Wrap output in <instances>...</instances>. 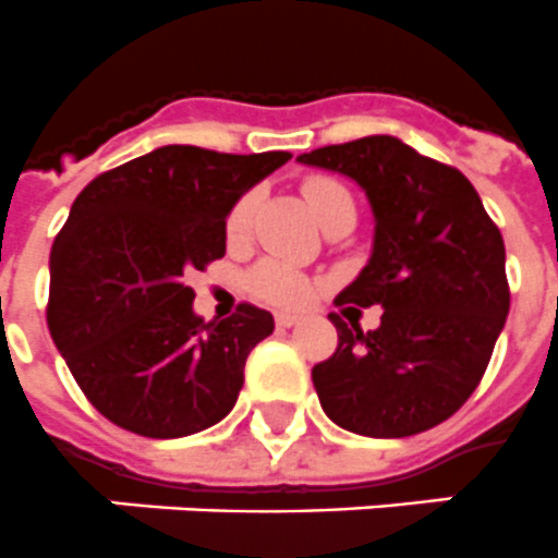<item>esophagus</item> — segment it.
<instances>
[{"label":"esophagus","instance_id":"obj_1","mask_svg":"<svg viewBox=\"0 0 558 558\" xmlns=\"http://www.w3.org/2000/svg\"><path fill=\"white\" fill-rule=\"evenodd\" d=\"M302 316L300 314H291V311H276V325L279 328H293V325H300Z\"/></svg>","mask_w":558,"mask_h":558}]
</instances>
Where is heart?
I'll list each match as a JSON object with an SVG mask.
<instances>
[{
    "label": "heart",
    "instance_id": "heart-1",
    "mask_svg": "<svg viewBox=\"0 0 558 558\" xmlns=\"http://www.w3.org/2000/svg\"><path fill=\"white\" fill-rule=\"evenodd\" d=\"M305 198L314 209V216L323 221L328 213H331L337 204L351 202V195L345 193V186H340L331 178H311L305 181ZM253 216V195L242 198L230 209L227 216V233L242 235L251 225ZM251 288L267 302H276V305H302V302L311 296L314 284L302 270H296L293 265H284V262H262V265L253 270Z\"/></svg>",
    "mask_w": 558,
    "mask_h": 558
}]
</instances>
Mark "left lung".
<instances>
[{
  "label": "left lung",
  "mask_w": 558,
  "mask_h": 558,
  "mask_svg": "<svg viewBox=\"0 0 558 558\" xmlns=\"http://www.w3.org/2000/svg\"><path fill=\"white\" fill-rule=\"evenodd\" d=\"M351 178L374 213L372 256L337 305H380L360 331L337 314L340 342L311 377L325 414L365 438H409L466 403L510 314L505 239L475 186L391 135L300 155Z\"/></svg>",
  "instance_id": "8db88e82"
}]
</instances>
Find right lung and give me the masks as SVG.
Returning a JSON list of instances; mask_svg holds the SVG:
<instances>
[{
    "label": "right lung",
    "mask_w": 558,
    "mask_h": 558,
    "mask_svg": "<svg viewBox=\"0 0 558 558\" xmlns=\"http://www.w3.org/2000/svg\"><path fill=\"white\" fill-rule=\"evenodd\" d=\"M288 160L160 146L71 204L48 262V328L102 417L144 438H184L233 409L274 316L239 305L204 323L186 276L225 256L230 209Z\"/></svg>",
    "instance_id": "1"
}]
</instances>
